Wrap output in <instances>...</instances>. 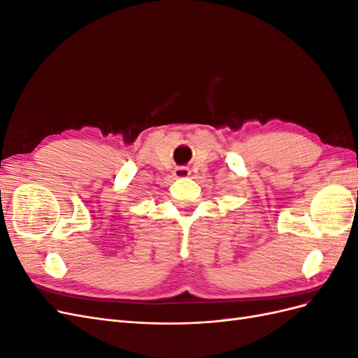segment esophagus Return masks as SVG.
<instances>
[{
	"mask_svg": "<svg viewBox=\"0 0 358 358\" xmlns=\"http://www.w3.org/2000/svg\"><path fill=\"white\" fill-rule=\"evenodd\" d=\"M189 169L188 167H176L175 171H173V175L178 179H183V178H188L189 176Z\"/></svg>",
	"mask_w": 358,
	"mask_h": 358,
	"instance_id": "obj_1",
	"label": "esophagus"
}]
</instances>
